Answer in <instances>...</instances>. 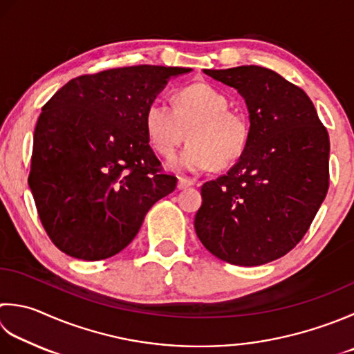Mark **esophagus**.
Masks as SVG:
<instances>
[{
	"label": "esophagus",
	"mask_w": 354,
	"mask_h": 354,
	"mask_svg": "<svg viewBox=\"0 0 354 354\" xmlns=\"http://www.w3.org/2000/svg\"><path fill=\"white\" fill-rule=\"evenodd\" d=\"M190 185H195V179H190V178H178V189L179 190H184L187 187Z\"/></svg>",
	"instance_id": "obj_1"
}]
</instances>
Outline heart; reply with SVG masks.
<instances>
[{"label":"heart","instance_id":"obj_1","mask_svg":"<svg viewBox=\"0 0 354 354\" xmlns=\"http://www.w3.org/2000/svg\"><path fill=\"white\" fill-rule=\"evenodd\" d=\"M173 110L153 101L144 112V130L159 156L171 158L178 145L189 138L169 167L176 171L225 169L238 161L250 141V122L233 112L230 101L207 82H195L171 95Z\"/></svg>","mask_w":354,"mask_h":354}]
</instances>
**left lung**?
Segmentation results:
<instances>
[{"mask_svg": "<svg viewBox=\"0 0 354 354\" xmlns=\"http://www.w3.org/2000/svg\"><path fill=\"white\" fill-rule=\"evenodd\" d=\"M204 73L238 90L252 135L238 162L201 189L195 230L207 250L228 264H267L304 238L327 195V129L307 93L270 68Z\"/></svg>", "mask_w": 354, "mask_h": 354, "instance_id": "obj_1", "label": "left lung"}]
</instances>
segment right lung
<instances>
[{
	"mask_svg": "<svg viewBox=\"0 0 354 354\" xmlns=\"http://www.w3.org/2000/svg\"><path fill=\"white\" fill-rule=\"evenodd\" d=\"M192 68L131 66L78 76L46 102L33 133L29 187L48 238L82 261L107 259L175 190L144 130V112Z\"/></svg>",
	"mask_w": 354,
	"mask_h": 354,
	"instance_id": "right-lung-1",
	"label": "right lung"
}]
</instances>
